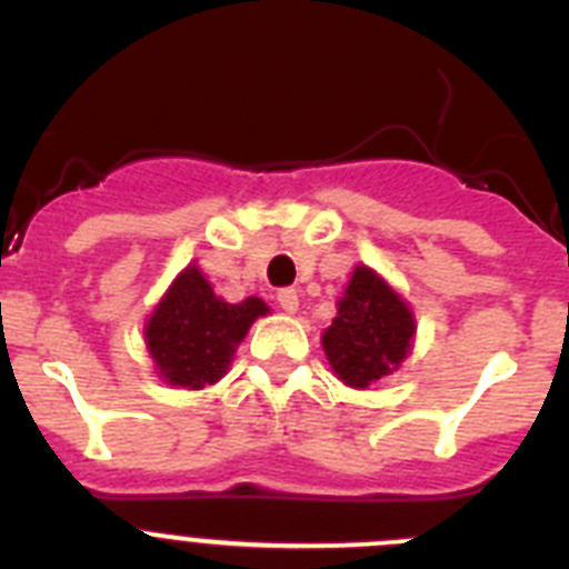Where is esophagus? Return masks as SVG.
Instances as JSON below:
<instances>
[{"label":"esophagus","instance_id":"obj_1","mask_svg":"<svg viewBox=\"0 0 569 569\" xmlns=\"http://www.w3.org/2000/svg\"><path fill=\"white\" fill-rule=\"evenodd\" d=\"M276 301H279V308L284 310V313H296V310H299V293H296L293 288H281L279 293H276Z\"/></svg>","mask_w":569,"mask_h":569}]
</instances>
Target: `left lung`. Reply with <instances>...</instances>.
I'll return each instance as SVG.
<instances>
[{"instance_id": "obj_1", "label": "left lung", "mask_w": 569, "mask_h": 569, "mask_svg": "<svg viewBox=\"0 0 569 569\" xmlns=\"http://www.w3.org/2000/svg\"><path fill=\"white\" fill-rule=\"evenodd\" d=\"M413 336L416 319L407 301L379 273L359 264L339 299L333 325L321 333V347L345 385L367 387L399 370Z\"/></svg>"}]
</instances>
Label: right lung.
I'll return each mask as SVG.
<instances>
[{
  "label": "right lung",
  "mask_w": 569,
  "mask_h": 569,
  "mask_svg": "<svg viewBox=\"0 0 569 569\" xmlns=\"http://www.w3.org/2000/svg\"><path fill=\"white\" fill-rule=\"evenodd\" d=\"M268 305L256 296L230 305L219 299L202 270L188 264L144 325L153 365L168 385L202 390L228 373L236 347Z\"/></svg>",
  "instance_id": "obj_1"
}]
</instances>
